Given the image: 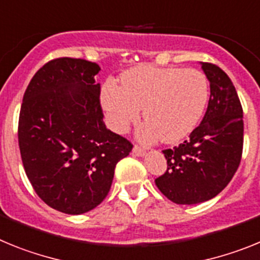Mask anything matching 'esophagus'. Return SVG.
<instances>
[{
    "instance_id": "34e87169",
    "label": "esophagus",
    "mask_w": 260,
    "mask_h": 260,
    "mask_svg": "<svg viewBox=\"0 0 260 260\" xmlns=\"http://www.w3.org/2000/svg\"><path fill=\"white\" fill-rule=\"evenodd\" d=\"M132 152L135 155H144L145 154V149L141 148V146H139V145H135L132 149Z\"/></svg>"
}]
</instances>
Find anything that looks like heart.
I'll return each instance as SVG.
<instances>
[{
    "label": "heart",
    "mask_w": 260,
    "mask_h": 260,
    "mask_svg": "<svg viewBox=\"0 0 260 260\" xmlns=\"http://www.w3.org/2000/svg\"><path fill=\"white\" fill-rule=\"evenodd\" d=\"M208 98L209 83L203 72L148 65L125 72L121 86L106 83L101 96L115 129H128L144 107L146 123L140 128L139 137L145 141L161 137L165 143H177L192 132Z\"/></svg>",
    "instance_id": "b5f03b06"
}]
</instances>
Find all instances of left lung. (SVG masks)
<instances>
[{"instance_id": "left-lung-1", "label": "left lung", "mask_w": 260, "mask_h": 260, "mask_svg": "<svg viewBox=\"0 0 260 260\" xmlns=\"http://www.w3.org/2000/svg\"><path fill=\"white\" fill-rule=\"evenodd\" d=\"M209 81L208 107L189 139L162 150L168 169L158 189L177 204H198L228 186L242 158L243 110L233 82L221 68L202 62Z\"/></svg>"}]
</instances>
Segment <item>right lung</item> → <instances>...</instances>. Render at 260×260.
<instances>
[{
  "mask_svg": "<svg viewBox=\"0 0 260 260\" xmlns=\"http://www.w3.org/2000/svg\"><path fill=\"white\" fill-rule=\"evenodd\" d=\"M98 64L58 57L36 72L23 95L18 144L31 186L51 208L94 209L111 188L115 166L132 150L103 123Z\"/></svg>",
  "mask_w": 260,
  "mask_h": 260,
  "instance_id": "obj_1",
  "label": "right lung"
}]
</instances>
